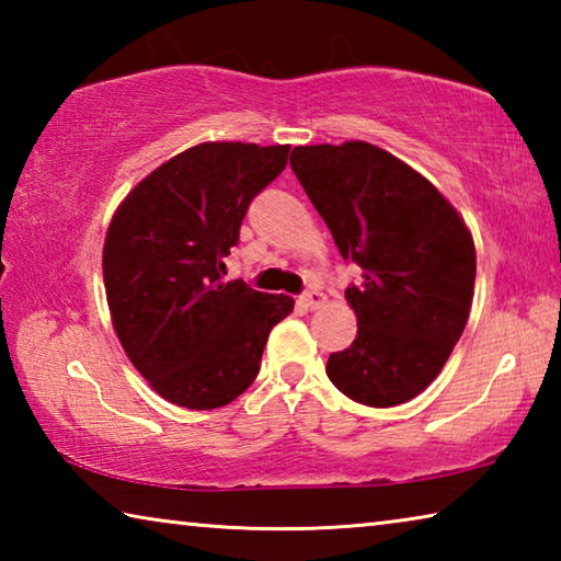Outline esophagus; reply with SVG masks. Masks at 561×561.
<instances>
[{
	"label": "esophagus",
	"mask_w": 561,
	"mask_h": 561,
	"mask_svg": "<svg viewBox=\"0 0 561 561\" xmlns=\"http://www.w3.org/2000/svg\"><path fill=\"white\" fill-rule=\"evenodd\" d=\"M299 301H301V307H307V309H319L327 304V294L319 289H309L307 294H301Z\"/></svg>",
	"instance_id": "esophagus-1"
}]
</instances>
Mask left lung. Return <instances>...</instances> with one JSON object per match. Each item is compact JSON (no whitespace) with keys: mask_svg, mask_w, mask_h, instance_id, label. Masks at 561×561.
Instances as JSON below:
<instances>
[{"mask_svg":"<svg viewBox=\"0 0 561 561\" xmlns=\"http://www.w3.org/2000/svg\"><path fill=\"white\" fill-rule=\"evenodd\" d=\"M294 175L341 257L364 270L346 289L354 344L327 360L351 401L391 408L425 391L470 317L474 244L458 210L403 160L348 140L291 150Z\"/></svg>","mask_w":561,"mask_h":561,"instance_id":"8db88e82","label":"left lung"}]
</instances>
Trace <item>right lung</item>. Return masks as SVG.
I'll use <instances>...</instances> for the list:
<instances>
[{
	"mask_svg": "<svg viewBox=\"0 0 561 561\" xmlns=\"http://www.w3.org/2000/svg\"><path fill=\"white\" fill-rule=\"evenodd\" d=\"M289 146L201 144L130 190L103 244V284L123 351L153 391L190 411L232 403L260 374L287 294L222 282L247 207Z\"/></svg>",
	"mask_w": 561,
	"mask_h": 561,
	"instance_id": "obj_1",
	"label": "right lung"
}]
</instances>
